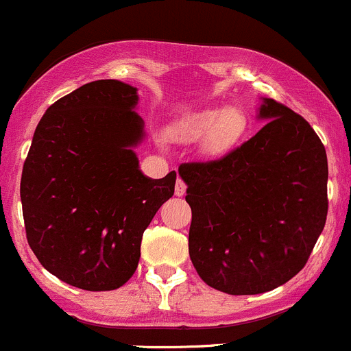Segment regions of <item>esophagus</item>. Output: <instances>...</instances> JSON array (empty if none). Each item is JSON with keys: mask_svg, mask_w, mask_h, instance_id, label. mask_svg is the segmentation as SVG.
<instances>
[{"mask_svg": "<svg viewBox=\"0 0 351 351\" xmlns=\"http://www.w3.org/2000/svg\"><path fill=\"white\" fill-rule=\"evenodd\" d=\"M185 190H186V183L183 182L182 178L176 180V185H175V195H178V197L185 195Z\"/></svg>", "mask_w": 351, "mask_h": 351, "instance_id": "1", "label": "esophagus"}]
</instances>
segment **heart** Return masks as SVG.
<instances>
[{"label": "heart", "instance_id": "1", "mask_svg": "<svg viewBox=\"0 0 351 351\" xmlns=\"http://www.w3.org/2000/svg\"><path fill=\"white\" fill-rule=\"evenodd\" d=\"M247 128V117L240 108L206 110L183 121L176 134L182 138H199L209 134L207 147L224 152L233 147Z\"/></svg>", "mask_w": 351, "mask_h": 351}]
</instances>
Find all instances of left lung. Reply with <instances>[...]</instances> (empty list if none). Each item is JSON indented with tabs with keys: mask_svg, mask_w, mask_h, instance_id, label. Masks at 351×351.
Wrapping results in <instances>:
<instances>
[{
	"mask_svg": "<svg viewBox=\"0 0 351 351\" xmlns=\"http://www.w3.org/2000/svg\"><path fill=\"white\" fill-rule=\"evenodd\" d=\"M267 121L226 156L183 162L197 274L228 295L281 287L307 264L328 216V156L308 121L264 99Z\"/></svg>",
	"mask_w": 351,
	"mask_h": 351,
	"instance_id": "1",
	"label": "left lung"
}]
</instances>
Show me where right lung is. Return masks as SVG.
Instances as JSON below:
<instances>
[{
    "label": "right lung",
    "mask_w": 351,
    "mask_h": 351,
    "mask_svg": "<svg viewBox=\"0 0 351 351\" xmlns=\"http://www.w3.org/2000/svg\"><path fill=\"white\" fill-rule=\"evenodd\" d=\"M137 101L123 82L82 85L47 108L23 162L27 241L51 274L80 290H117L134 276L142 234L175 193V171L151 180L138 169Z\"/></svg>",
    "instance_id": "right-lung-1"
}]
</instances>
